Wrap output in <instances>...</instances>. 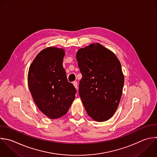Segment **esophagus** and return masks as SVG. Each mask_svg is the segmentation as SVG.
<instances>
[{
	"instance_id": "esophagus-1",
	"label": "esophagus",
	"mask_w": 157,
	"mask_h": 157,
	"mask_svg": "<svg viewBox=\"0 0 157 157\" xmlns=\"http://www.w3.org/2000/svg\"><path fill=\"white\" fill-rule=\"evenodd\" d=\"M73 85H74V87H75L76 89H77V85H78L77 82H73Z\"/></svg>"
}]
</instances>
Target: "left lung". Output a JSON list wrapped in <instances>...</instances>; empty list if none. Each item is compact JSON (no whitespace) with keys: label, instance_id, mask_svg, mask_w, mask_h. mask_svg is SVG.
<instances>
[{"label":"left lung","instance_id":"1","mask_svg":"<svg viewBox=\"0 0 157 157\" xmlns=\"http://www.w3.org/2000/svg\"><path fill=\"white\" fill-rule=\"evenodd\" d=\"M78 66L82 74L79 94L88 115L99 122L110 119L122 95L124 75L114 53L99 43L78 50Z\"/></svg>","mask_w":157,"mask_h":157}]
</instances>
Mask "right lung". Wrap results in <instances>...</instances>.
Segmentation results:
<instances>
[{"mask_svg":"<svg viewBox=\"0 0 157 157\" xmlns=\"http://www.w3.org/2000/svg\"><path fill=\"white\" fill-rule=\"evenodd\" d=\"M64 48L47 47L40 51L30 65L28 82L33 100L39 110L51 119L67 112L76 90L68 82L63 66Z\"/></svg>","mask_w":157,"mask_h":157,"instance_id":"add662e5","label":"right lung"}]
</instances>
